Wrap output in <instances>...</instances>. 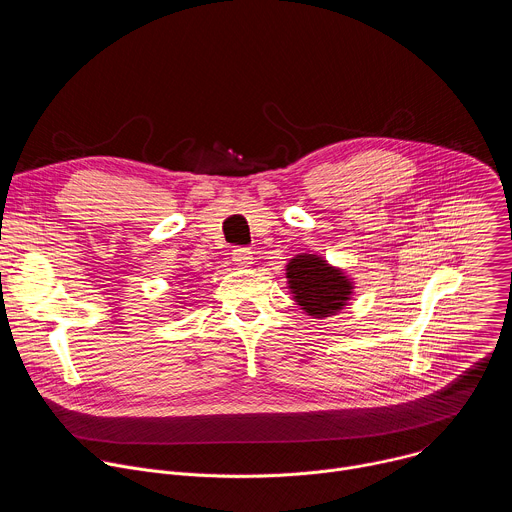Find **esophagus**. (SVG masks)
<instances>
[{"label":"esophagus","mask_w":512,"mask_h":512,"mask_svg":"<svg viewBox=\"0 0 512 512\" xmlns=\"http://www.w3.org/2000/svg\"><path fill=\"white\" fill-rule=\"evenodd\" d=\"M233 261L239 267H251L253 265V251L247 247H239L233 251Z\"/></svg>","instance_id":"1"}]
</instances>
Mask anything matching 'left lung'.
Masks as SVG:
<instances>
[{"mask_svg":"<svg viewBox=\"0 0 512 512\" xmlns=\"http://www.w3.org/2000/svg\"><path fill=\"white\" fill-rule=\"evenodd\" d=\"M294 302L312 318L336 316L352 298L354 281L340 267L314 253H300L285 265Z\"/></svg>","mask_w":512,"mask_h":512,"instance_id":"left-lung-1","label":"left lung"}]
</instances>
